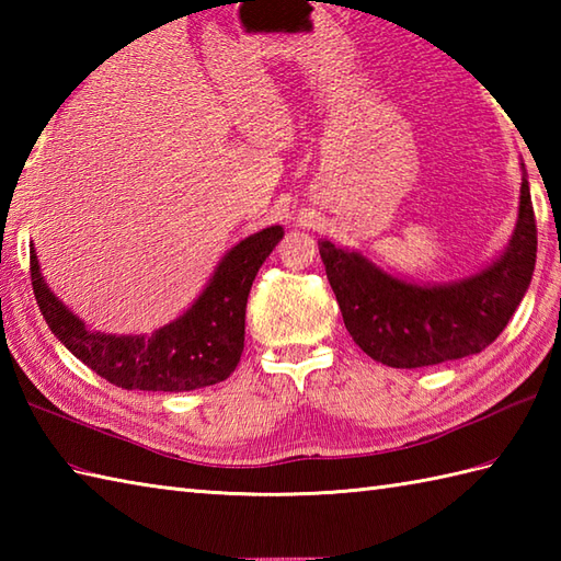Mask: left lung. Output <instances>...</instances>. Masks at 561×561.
Listing matches in <instances>:
<instances>
[{
	"label": "left lung",
	"mask_w": 561,
	"mask_h": 561,
	"mask_svg": "<svg viewBox=\"0 0 561 561\" xmlns=\"http://www.w3.org/2000/svg\"><path fill=\"white\" fill-rule=\"evenodd\" d=\"M318 250L344 325L371 359L420 368L480 354L502 335L533 279L538 226L526 173L514 238L506 253L474 277L420 287L330 241H318Z\"/></svg>",
	"instance_id": "8db88e82"
}]
</instances>
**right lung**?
I'll list each match as a JSON object with an SVG mask.
<instances>
[{
  "label": "right lung",
  "mask_w": 561,
  "mask_h": 561,
  "mask_svg": "<svg viewBox=\"0 0 561 561\" xmlns=\"http://www.w3.org/2000/svg\"><path fill=\"white\" fill-rule=\"evenodd\" d=\"M282 236V226H270L233 245L193 308L151 337H117L87 330L45 287L35 250H31V284L47 328L108 383L153 392L195 390L226 380L241 362L248 294L260 265Z\"/></svg>",
  "instance_id": "right-lung-1"
}]
</instances>
